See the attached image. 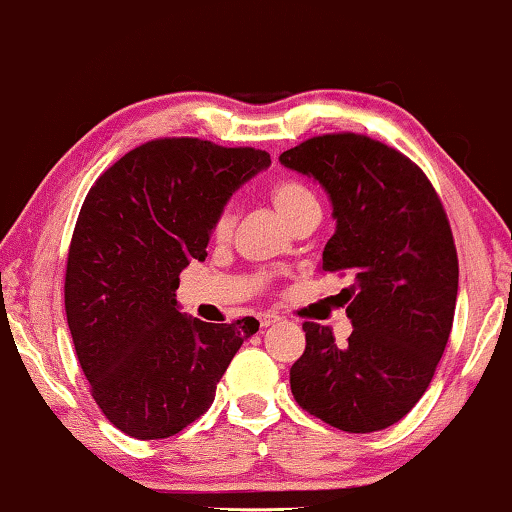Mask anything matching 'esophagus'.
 I'll list each match as a JSON object with an SVG mask.
<instances>
[{"mask_svg": "<svg viewBox=\"0 0 512 512\" xmlns=\"http://www.w3.org/2000/svg\"><path fill=\"white\" fill-rule=\"evenodd\" d=\"M278 315L276 312H264V315H259V326H262V329H266V326H273L278 322Z\"/></svg>", "mask_w": 512, "mask_h": 512, "instance_id": "1", "label": "esophagus"}]
</instances>
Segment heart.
<instances>
[{"instance_id":"heart-1","label":"heart","mask_w":512,"mask_h":512,"mask_svg":"<svg viewBox=\"0 0 512 512\" xmlns=\"http://www.w3.org/2000/svg\"><path fill=\"white\" fill-rule=\"evenodd\" d=\"M271 202L287 225H292L301 213L310 209H319L315 193H312V190L299 179H280L273 183ZM234 223H236V216H234L232 204H225V207L218 211L216 220H213V236H216V239H227Z\"/></svg>"}]
</instances>
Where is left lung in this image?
Returning <instances> with one entry per match:
<instances>
[{"instance_id": "1", "label": "left lung", "mask_w": 512, "mask_h": 512, "mask_svg": "<svg viewBox=\"0 0 512 512\" xmlns=\"http://www.w3.org/2000/svg\"><path fill=\"white\" fill-rule=\"evenodd\" d=\"M280 163L329 193L335 234L322 271L352 280L347 345L303 324L294 400L338 430H384L421 400L453 329L460 269L444 204L421 167L368 135L310 137Z\"/></svg>"}]
</instances>
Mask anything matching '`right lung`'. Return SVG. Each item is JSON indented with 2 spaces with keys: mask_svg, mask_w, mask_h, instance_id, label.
Listing matches in <instances>:
<instances>
[{
  "mask_svg": "<svg viewBox=\"0 0 512 512\" xmlns=\"http://www.w3.org/2000/svg\"><path fill=\"white\" fill-rule=\"evenodd\" d=\"M269 165L262 149L160 137L89 188L68 248L66 319L91 395L128 437L165 439L197 421L257 333L253 317H186L174 292L179 273L207 257L218 211Z\"/></svg>",
  "mask_w": 512,
  "mask_h": 512,
  "instance_id": "1",
  "label": "right lung"
}]
</instances>
